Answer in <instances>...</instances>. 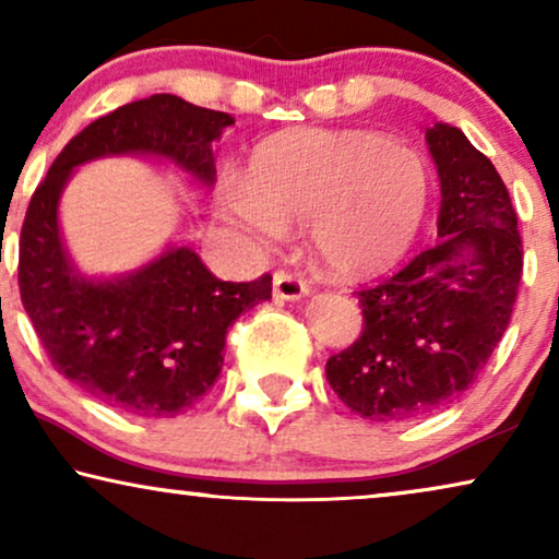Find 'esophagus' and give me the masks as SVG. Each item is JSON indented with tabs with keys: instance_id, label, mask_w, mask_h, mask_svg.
I'll return each mask as SVG.
<instances>
[{
	"instance_id": "obj_1",
	"label": "esophagus",
	"mask_w": 559,
	"mask_h": 559,
	"mask_svg": "<svg viewBox=\"0 0 559 559\" xmlns=\"http://www.w3.org/2000/svg\"><path fill=\"white\" fill-rule=\"evenodd\" d=\"M310 293V287L305 285L302 277H297L293 272H274L272 277V295L277 297V300H300Z\"/></svg>"
}]
</instances>
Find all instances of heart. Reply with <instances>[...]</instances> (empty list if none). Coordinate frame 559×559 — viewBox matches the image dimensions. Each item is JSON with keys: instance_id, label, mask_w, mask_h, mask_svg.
<instances>
[{"instance_id": "heart-1", "label": "heart", "mask_w": 559, "mask_h": 559, "mask_svg": "<svg viewBox=\"0 0 559 559\" xmlns=\"http://www.w3.org/2000/svg\"><path fill=\"white\" fill-rule=\"evenodd\" d=\"M430 173L419 152L366 129H287L251 152L221 190L226 216L254 234L310 226L318 266L338 280L386 272L425 221Z\"/></svg>"}]
</instances>
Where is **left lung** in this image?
<instances>
[{"instance_id": "left-lung-1", "label": "left lung", "mask_w": 559, "mask_h": 559, "mask_svg": "<svg viewBox=\"0 0 559 559\" xmlns=\"http://www.w3.org/2000/svg\"><path fill=\"white\" fill-rule=\"evenodd\" d=\"M425 140L440 175V241L358 289L364 331L325 364L341 402L373 423L457 400L499 346L522 282L516 211L491 159L442 121Z\"/></svg>"}]
</instances>
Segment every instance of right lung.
<instances>
[{"instance_id": "add662e5", "label": "right lung", "mask_w": 559, "mask_h": 559, "mask_svg": "<svg viewBox=\"0 0 559 559\" xmlns=\"http://www.w3.org/2000/svg\"><path fill=\"white\" fill-rule=\"evenodd\" d=\"M231 124V114L173 94L124 104L66 144L27 205L22 305L56 371L114 409L157 419L201 402L224 366L228 325L270 300L272 277L224 282L188 247H170L124 277H81L60 239V193L75 167L111 155L170 159L211 186V144Z\"/></svg>"}]
</instances>
